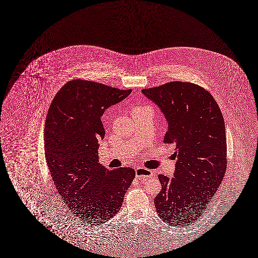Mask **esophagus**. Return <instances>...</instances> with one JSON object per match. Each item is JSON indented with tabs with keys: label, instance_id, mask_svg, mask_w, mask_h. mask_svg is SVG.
Listing matches in <instances>:
<instances>
[{
	"label": "esophagus",
	"instance_id": "obj_1",
	"mask_svg": "<svg viewBox=\"0 0 258 258\" xmlns=\"http://www.w3.org/2000/svg\"><path fill=\"white\" fill-rule=\"evenodd\" d=\"M136 176L141 180H147L148 178H152L154 176V173L150 169L138 168L136 169Z\"/></svg>",
	"mask_w": 258,
	"mask_h": 258
}]
</instances>
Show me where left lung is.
Here are the masks:
<instances>
[{
	"label": "left lung",
	"instance_id": "obj_1",
	"mask_svg": "<svg viewBox=\"0 0 258 258\" xmlns=\"http://www.w3.org/2000/svg\"><path fill=\"white\" fill-rule=\"evenodd\" d=\"M142 92L168 121L164 142L175 146L177 157L174 177L158 176L156 212L170 226H187L206 211L226 172L222 112L212 94L192 83L174 81Z\"/></svg>",
	"mask_w": 258,
	"mask_h": 258
}]
</instances>
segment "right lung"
Here are the masks:
<instances>
[{"instance_id": "right-lung-1", "label": "right lung", "mask_w": 258, "mask_h": 258, "mask_svg": "<svg viewBox=\"0 0 258 258\" xmlns=\"http://www.w3.org/2000/svg\"><path fill=\"white\" fill-rule=\"evenodd\" d=\"M131 92L91 81H70L48 109L46 164L62 202L83 222L100 225L112 218L135 177L134 169L109 170L98 163L99 141L105 137L101 117Z\"/></svg>"}]
</instances>
